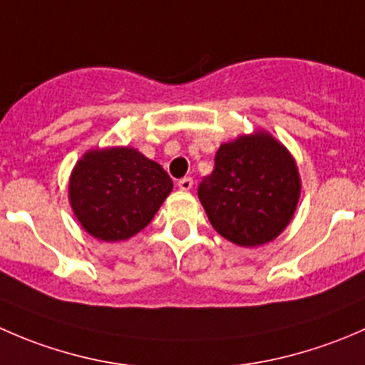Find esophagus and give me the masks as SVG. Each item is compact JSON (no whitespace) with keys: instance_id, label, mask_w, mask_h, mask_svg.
<instances>
[{"instance_id":"obj_1","label":"esophagus","mask_w":365,"mask_h":365,"mask_svg":"<svg viewBox=\"0 0 365 365\" xmlns=\"http://www.w3.org/2000/svg\"><path fill=\"white\" fill-rule=\"evenodd\" d=\"M192 185H194V182H192V178H190V176H185V178L178 180L180 190H190V189H192Z\"/></svg>"}]
</instances>
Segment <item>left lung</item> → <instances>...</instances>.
Segmentation results:
<instances>
[{
  "label": "left lung",
  "instance_id": "1",
  "mask_svg": "<svg viewBox=\"0 0 365 365\" xmlns=\"http://www.w3.org/2000/svg\"><path fill=\"white\" fill-rule=\"evenodd\" d=\"M213 230L242 247L274 240L292 220L300 178L288 150L267 132L224 143L197 187Z\"/></svg>",
  "mask_w": 365,
  "mask_h": 365
}]
</instances>
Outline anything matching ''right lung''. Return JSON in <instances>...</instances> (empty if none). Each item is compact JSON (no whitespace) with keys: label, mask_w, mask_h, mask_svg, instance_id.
Segmentation results:
<instances>
[{"label":"right lung","mask_w":365,"mask_h":365,"mask_svg":"<svg viewBox=\"0 0 365 365\" xmlns=\"http://www.w3.org/2000/svg\"><path fill=\"white\" fill-rule=\"evenodd\" d=\"M171 189L162 165L132 148L88 152L68 185L81 226L104 242L127 240L148 226Z\"/></svg>","instance_id":"1"}]
</instances>
